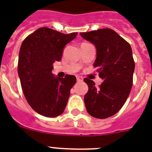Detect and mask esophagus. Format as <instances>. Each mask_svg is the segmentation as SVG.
<instances>
[{"label":"esophagus","mask_w":152,"mask_h":152,"mask_svg":"<svg viewBox=\"0 0 152 152\" xmlns=\"http://www.w3.org/2000/svg\"><path fill=\"white\" fill-rule=\"evenodd\" d=\"M76 80H77V81H78V82H80V81L83 80V78H82L81 76H76Z\"/></svg>","instance_id":"obj_1"}]
</instances>
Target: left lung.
Here are the masks:
<instances>
[{
  "label": "left lung",
  "instance_id": "obj_1",
  "mask_svg": "<svg viewBox=\"0 0 152 152\" xmlns=\"http://www.w3.org/2000/svg\"><path fill=\"white\" fill-rule=\"evenodd\" d=\"M80 34L95 46L94 67L103 80L99 88L93 80H83L88 86L84 95L86 109L94 118H107L120 110L131 91L135 69L132 48L112 29L102 28Z\"/></svg>",
  "mask_w": 152,
  "mask_h": 152
}]
</instances>
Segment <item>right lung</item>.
Masks as SVG:
<instances>
[{
	"label": "right lung",
	"mask_w": 152,
	"mask_h": 152,
	"mask_svg": "<svg viewBox=\"0 0 152 152\" xmlns=\"http://www.w3.org/2000/svg\"><path fill=\"white\" fill-rule=\"evenodd\" d=\"M76 35L41 27L20 46L18 75L23 91L31 107L44 117L54 118L64 112L76 82L72 75L60 78L52 73L53 63L61 61L65 45Z\"/></svg>",
	"instance_id": "add662e5"
}]
</instances>
